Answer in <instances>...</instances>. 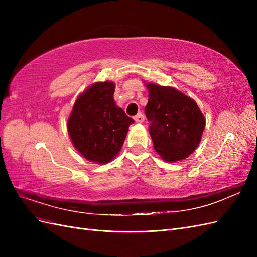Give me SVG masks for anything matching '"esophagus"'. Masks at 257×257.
<instances>
[{"label":"esophagus","mask_w":257,"mask_h":257,"mask_svg":"<svg viewBox=\"0 0 257 257\" xmlns=\"http://www.w3.org/2000/svg\"><path fill=\"white\" fill-rule=\"evenodd\" d=\"M134 120H135V122H137V123H143L144 121H145V116H144V114L143 113H138L135 118H134Z\"/></svg>","instance_id":"34e87169"}]
</instances>
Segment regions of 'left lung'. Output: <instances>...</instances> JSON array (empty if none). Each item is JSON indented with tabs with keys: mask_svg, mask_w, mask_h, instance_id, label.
Instances as JSON below:
<instances>
[{
	"mask_svg": "<svg viewBox=\"0 0 257 257\" xmlns=\"http://www.w3.org/2000/svg\"><path fill=\"white\" fill-rule=\"evenodd\" d=\"M149 99L145 108L151 121L154 150L168 163L182 161L195 151L206 126V119L192 97L173 87L145 82Z\"/></svg>",
	"mask_w": 257,
	"mask_h": 257,
	"instance_id": "1",
	"label": "left lung"
}]
</instances>
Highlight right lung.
<instances>
[{
    "label": "right lung",
    "mask_w": 257,
    "mask_h": 257,
    "mask_svg": "<svg viewBox=\"0 0 257 257\" xmlns=\"http://www.w3.org/2000/svg\"><path fill=\"white\" fill-rule=\"evenodd\" d=\"M112 81L94 82L77 97L67 120L69 138L82 157L96 164L112 161L123 146L128 118L113 99Z\"/></svg>",
    "instance_id": "1"
}]
</instances>
